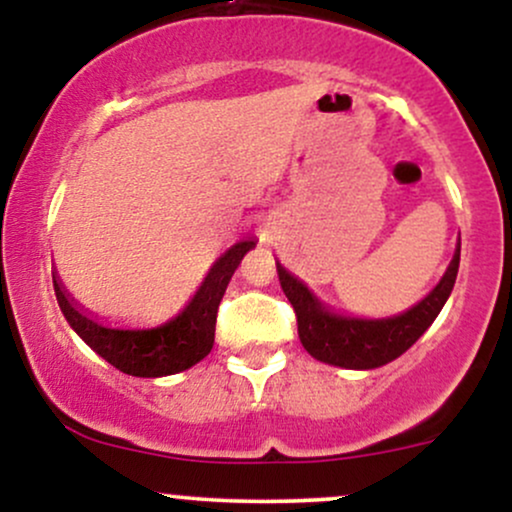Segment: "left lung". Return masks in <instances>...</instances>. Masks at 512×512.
Segmentation results:
<instances>
[{
  "label": "left lung",
  "instance_id": "obj_1",
  "mask_svg": "<svg viewBox=\"0 0 512 512\" xmlns=\"http://www.w3.org/2000/svg\"><path fill=\"white\" fill-rule=\"evenodd\" d=\"M457 269H460V245H457L448 272L424 301L402 315L383 317V320H361V317L330 313L308 291L303 281H298L276 262L281 289L296 310L298 337H301L305 351L317 361L351 370L380 368L402 356L443 310L452 286H455Z\"/></svg>",
  "mask_w": 512,
  "mask_h": 512
}]
</instances>
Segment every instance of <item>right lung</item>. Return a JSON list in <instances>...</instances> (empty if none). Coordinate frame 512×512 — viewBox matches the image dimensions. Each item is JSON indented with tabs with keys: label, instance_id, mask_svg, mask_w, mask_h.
Masks as SVG:
<instances>
[{
	"label": "right lung",
	"instance_id": "obj_1",
	"mask_svg": "<svg viewBox=\"0 0 512 512\" xmlns=\"http://www.w3.org/2000/svg\"><path fill=\"white\" fill-rule=\"evenodd\" d=\"M252 248H255V240H240L226 255H221L209 269L207 279L202 281L190 305L178 317L154 330H113V327L101 325L96 317L84 313L69 298L55 274H52V284H55L57 303L72 330L98 356L134 378H161V375L192 368L209 354L214 346L216 313H219L223 293L245 252Z\"/></svg>",
	"mask_w": 512,
	"mask_h": 512
}]
</instances>
